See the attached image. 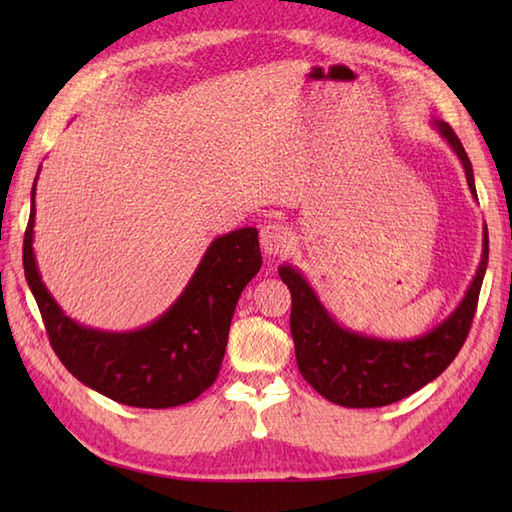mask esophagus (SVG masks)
<instances>
[{"label":"esophagus","instance_id":"obj_1","mask_svg":"<svg viewBox=\"0 0 512 512\" xmlns=\"http://www.w3.org/2000/svg\"><path fill=\"white\" fill-rule=\"evenodd\" d=\"M259 242H262V250L268 259L281 257L284 253H288L292 246V235L284 224L277 222H268L266 226H262L259 231Z\"/></svg>","mask_w":512,"mask_h":512}]
</instances>
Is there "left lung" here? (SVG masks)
Here are the masks:
<instances>
[{
  "label": "left lung",
  "instance_id": "1",
  "mask_svg": "<svg viewBox=\"0 0 512 512\" xmlns=\"http://www.w3.org/2000/svg\"><path fill=\"white\" fill-rule=\"evenodd\" d=\"M431 125L460 158L466 182L477 200L473 167L460 138L440 118H433ZM486 264L488 231L484 224L482 259L462 301L449 317L413 339H380L345 328L323 306L301 270L292 264H281L279 277L292 295L290 332L301 376L323 398L341 407H385L411 396L438 378L458 356L471 330Z\"/></svg>",
  "mask_w": 512,
  "mask_h": 512
}]
</instances>
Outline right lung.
<instances>
[{"instance_id":"obj_1","label":"right lung","mask_w":512,"mask_h":512,"mask_svg":"<svg viewBox=\"0 0 512 512\" xmlns=\"http://www.w3.org/2000/svg\"><path fill=\"white\" fill-rule=\"evenodd\" d=\"M37 178L30 191L24 273L59 361L85 387L121 405L169 409L198 398L220 372L237 299L262 268L257 228L215 237L180 297L151 323L125 332L99 330L68 317L43 284L32 248Z\"/></svg>"}]
</instances>
